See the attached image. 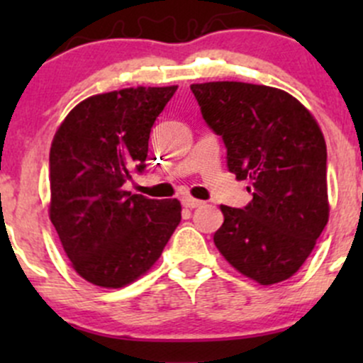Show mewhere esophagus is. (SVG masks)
<instances>
[{
	"instance_id": "1",
	"label": "esophagus",
	"mask_w": 363,
	"mask_h": 363,
	"mask_svg": "<svg viewBox=\"0 0 363 363\" xmlns=\"http://www.w3.org/2000/svg\"><path fill=\"white\" fill-rule=\"evenodd\" d=\"M201 205H203V201L191 198V196H184V198H182V206L184 208H191V210H193V208H198Z\"/></svg>"
}]
</instances>
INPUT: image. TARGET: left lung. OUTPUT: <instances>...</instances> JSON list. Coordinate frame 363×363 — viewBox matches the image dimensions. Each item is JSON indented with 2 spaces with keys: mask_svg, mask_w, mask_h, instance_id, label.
Segmentation results:
<instances>
[{
  "mask_svg": "<svg viewBox=\"0 0 363 363\" xmlns=\"http://www.w3.org/2000/svg\"><path fill=\"white\" fill-rule=\"evenodd\" d=\"M203 119L227 148V167L247 179V206H220L213 240L244 277L273 285L298 272L329 218L326 141L290 94L242 82L191 85Z\"/></svg>",
  "mask_w": 363,
  "mask_h": 363,
  "instance_id": "obj_1",
  "label": "left lung"
}]
</instances>
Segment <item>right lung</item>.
Returning a JSON list of instances; mask_svg holds the SVG:
<instances>
[{
  "label": "right lung",
  "instance_id": "add662e5",
  "mask_svg": "<svg viewBox=\"0 0 363 363\" xmlns=\"http://www.w3.org/2000/svg\"><path fill=\"white\" fill-rule=\"evenodd\" d=\"M177 86L94 95L66 116L49 153V216L74 272L121 289L155 264L181 222L177 199H148L123 186L143 172L153 123Z\"/></svg>",
  "mask_w": 363,
  "mask_h": 363
}]
</instances>
